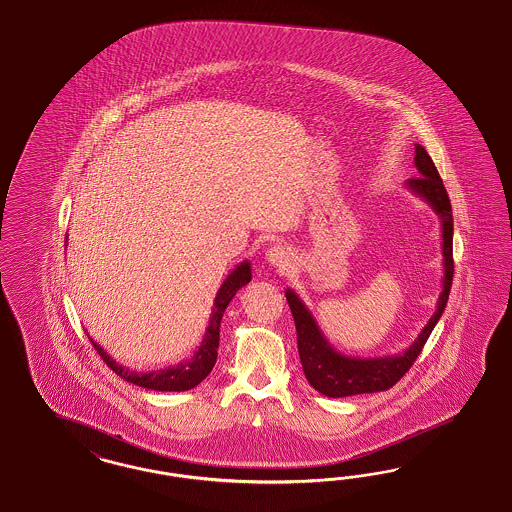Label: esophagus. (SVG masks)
Returning a JSON list of instances; mask_svg holds the SVG:
<instances>
[{
  "instance_id": "1",
  "label": "esophagus",
  "mask_w": 512,
  "mask_h": 512,
  "mask_svg": "<svg viewBox=\"0 0 512 512\" xmlns=\"http://www.w3.org/2000/svg\"><path fill=\"white\" fill-rule=\"evenodd\" d=\"M266 261L272 266L285 268L293 261V253H291V249L285 248V246H272L266 251Z\"/></svg>"
}]
</instances>
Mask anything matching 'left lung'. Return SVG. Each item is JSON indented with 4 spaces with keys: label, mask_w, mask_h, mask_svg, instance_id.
<instances>
[{
    "label": "left lung",
    "mask_w": 512,
    "mask_h": 512,
    "mask_svg": "<svg viewBox=\"0 0 512 512\" xmlns=\"http://www.w3.org/2000/svg\"><path fill=\"white\" fill-rule=\"evenodd\" d=\"M415 167L419 176L409 178L405 182L407 189L420 199L432 206L435 214L441 219V236H443V291L437 300V310L430 317V321L422 328L419 338L413 341L400 355L379 358L345 357L338 353L328 340L317 321L313 319L311 311L300 300L293 289H287L285 296L289 308L293 311L296 326V340H298V355L306 379L317 392L325 394L328 398H343L355 396L366 392H381L394 387L405 372L413 366V362L430 338L437 321L441 319L447 300H449L452 274H454V261H452V206H450L447 189L443 180L435 169L432 157L417 144L415 146Z\"/></svg>",
    "instance_id": "1"
}]
</instances>
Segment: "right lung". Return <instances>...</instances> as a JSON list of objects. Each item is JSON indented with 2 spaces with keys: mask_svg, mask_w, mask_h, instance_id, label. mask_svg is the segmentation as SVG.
<instances>
[{
  "mask_svg": "<svg viewBox=\"0 0 512 512\" xmlns=\"http://www.w3.org/2000/svg\"><path fill=\"white\" fill-rule=\"evenodd\" d=\"M67 242V238H65ZM251 281V264L248 261L238 264L233 272L225 278L221 283L219 291H217L216 300H214V308L210 315V323L206 326L204 338H202L199 349L195 351V355L180 362L171 368H163V370H152V372H135L129 370L122 364H118L109 353L97 345V341H93L95 351L99 353V357L107 362L110 370L118 373L127 383H133L137 387L150 388V390H161V392H182V390H191L201 383L202 379H206V375L212 372L214 364L217 360V347H219V325H221V317L227 310L229 302L233 300L234 295L238 293V289H242L244 285H248Z\"/></svg>",
  "mask_w": 512,
  "mask_h": 512,
  "instance_id": "right-lung-1",
  "label": "right lung"
}]
</instances>
